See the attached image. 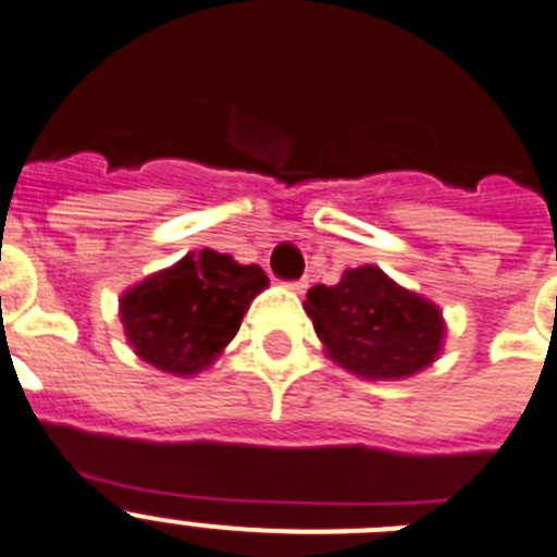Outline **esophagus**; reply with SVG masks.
<instances>
[{
	"mask_svg": "<svg viewBox=\"0 0 557 557\" xmlns=\"http://www.w3.org/2000/svg\"><path fill=\"white\" fill-rule=\"evenodd\" d=\"M287 287L293 289V293H304V289L309 287V282L307 278H298V282H287Z\"/></svg>",
	"mask_w": 557,
	"mask_h": 557,
	"instance_id": "esophagus-1",
	"label": "esophagus"
}]
</instances>
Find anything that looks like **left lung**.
Segmentation results:
<instances>
[{
    "instance_id": "1",
    "label": "left lung",
    "mask_w": 557,
    "mask_h": 557,
    "mask_svg": "<svg viewBox=\"0 0 557 557\" xmlns=\"http://www.w3.org/2000/svg\"><path fill=\"white\" fill-rule=\"evenodd\" d=\"M304 309L329 357L362 379L412 376L444 346L441 309L373 264L346 270L334 287L314 284Z\"/></svg>"
}]
</instances>
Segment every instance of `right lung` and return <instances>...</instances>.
I'll use <instances>...</instances> for the list:
<instances>
[{
	"label": "right lung",
	"instance_id": "1",
	"mask_svg": "<svg viewBox=\"0 0 557 557\" xmlns=\"http://www.w3.org/2000/svg\"><path fill=\"white\" fill-rule=\"evenodd\" d=\"M264 287L259 264H239L211 248L186 253L120 298L127 343L152 368L195 376L223 354Z\"/></svg>",
	"mask_w": 557,
	"mask_h": 557
}]
</instances>
